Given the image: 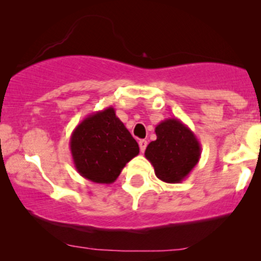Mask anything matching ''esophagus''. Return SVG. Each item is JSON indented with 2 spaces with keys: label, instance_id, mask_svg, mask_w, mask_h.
Segmentation results:
<instances>
[{
  "label": "esophagus",
  "instance_id": "34e87169",
  "mask_svg": "<svg viewBox=\"0 0 261 261\" xmlns=\"http://www.w3.org/2000/svg\"><path fill=\"white\" fill-rule=\"evenodd\" d=\"M139 146H140L141 152H145L146 147H147V141H146V140H140L139 141Z\"/></svg>",
  "mask_w": 261,
  "mask_h": 261
}]
</instances>
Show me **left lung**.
Instances as JSON below:
<instances>
[{
  "instance_id": "8db88e82",
  "label": "left lung",
  "mask_w": 261,
  "mask_h": 261,
  "mask_svg": "<svg viewBox=\"0 0 261 261\" xmlns=\"http://www.w3.org/2000/svg\"><path fill=\"white\" fill-rule=\"evenodd\" d=\"M157 140L152 141L145 157L153 166L162 181L176 184L190 174L201 155V145L195 134L179 119H166L155 126Z\"/></svg>"
}]
</instances>
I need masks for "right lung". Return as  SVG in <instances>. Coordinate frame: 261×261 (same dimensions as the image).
Here are the masks:
<instances>
[{"instance_id":"1","label":"right lung","mask_w":261,"mask_h":261,"mask_svg":"<svg viewBox=\"0 0 261 261\" xmlns=\"http://www.w3.org/2000/svg\"><path fill=\"white\" fill-rule=\"evenodd\" d=\"M70 149L77 172L98 184H112L122 168L139 154L131 136L114 108L92 113L73 130Z\"/></svg>"}]
</instances>
